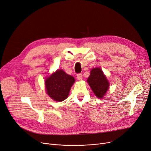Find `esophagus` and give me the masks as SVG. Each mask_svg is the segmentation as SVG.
<instances>
[{"instance_id":"34e87169","label":"esophagus","mask_w":151,"mask_h":151,"mask_svg":"<svg viewBox=\"0 0 151 151\" xmlns=\"http://www.w3.org/2000/svg\"><path fill=\"white\" fill-rule=\"evenodd\" d=\"M83 78V75L82 73H79L77 74V78L78 80V81H81Z\"/></svg>"}]
</instances>
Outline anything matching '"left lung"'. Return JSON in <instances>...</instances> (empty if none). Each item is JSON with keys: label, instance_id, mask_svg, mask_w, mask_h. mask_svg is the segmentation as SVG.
Returning a JSON list of instances; mask_svg holds the SVG:
<instances>
[{"label": "left lung", "instance_id": "obj_1", "mask_svg": "<svg viewBox=\"0 0 151 151\" xmlns=\"http://www.w3.org/2000/svg\"><path fill=\"white\" fill-rule=\"evenodd\" d=\"M87 81L94 94L98 98H102L109 87V83L102 70L98 68L92 69Z\"/></svg>", "mask_w": 151, "mask_h": 151}]
</instances>
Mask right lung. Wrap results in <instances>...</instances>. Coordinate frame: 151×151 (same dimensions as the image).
Returning <instances> with one entry per match:
<instances>
[{"label":"right lung","mask_w":151,"mask_h":151,"mask_svg":"<svg viewBox=\"0 0 151 151\" xmlns=\"http://www.w3.org/2000/svg\"><path fill=\"white\" fill-rule=\"evenodd\" d=\"M74 82L73 76L67 74L63 70H58L46 80L47 93L54 101H63L68 97Z\"/></svg>","instance_id":"1"}]
</instances>
